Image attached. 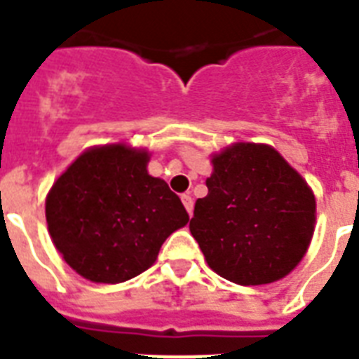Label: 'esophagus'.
<instances>
[{"instance_id":"esophagus-1","label":"esophagus","mask_w":359,"mask_h":359,"mask_svg":"<svg viewBox=\"0 0 359 359\" xmlns=\"http://www.w3.org/2000/svg\"><path fill=\"white\" fill-rule=\"evenodd\" d=\"M182 203H184V207H186V210H188V214H194V197L190 196V194H184V196H182Z\"/></svg>"}]
</instances>
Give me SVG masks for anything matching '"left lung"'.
Wrapping results in <instances>:
<instances>
[{
    "mask_svg": "<svg viewBox=\"0 0 359 359\" xmlns=\"http://www.w3.org/2000/svg\"><path fill=\"white\" fill-rule=\"evenodd\" d=\"M190 231L208 266L238 285L285 278L315 231V196L276 149L236 143L212 158Z\"/></svg>",
    "mask_w": 359,
    "mask_h": 359,
    "instance_id": "left-lung-1",
    "label": "left lung"
}]
</instances>
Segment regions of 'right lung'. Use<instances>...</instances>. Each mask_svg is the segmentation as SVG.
I'll return each mask as SVG.
<instances>
[{
  "instance_id": "1",
  "label": "right lung",
  "mask_w": 359,
  "mask_h": 359,
  "mask_svg": "<svg viewBox=\"0 0 359 359\" xmlns=\"http://www.w3.org/2000/svg\"><path fill=\"white\" fill-rule=\"evenodd\" d=\"M149 152L108 145L83 152L46 199L48 231L70 268L95 283L145 272L188 224L179 196L147 173Z\"/></svg>"
}]
</instances>
